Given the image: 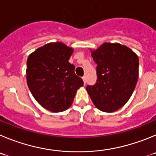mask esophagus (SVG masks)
I'll list each match as a JSON object with an SVG mask.
<instances>
[{
	"label": "esophagus",
	"mask_w": 156,
	"mask_h": 156,
	"mask_svg": "<svg viewBox=\"0 0 156 156\" xmlns=\"http://www.w3.org/2000/svg\"><path fill=\"white\" fill-rule=\"evenodd\" d=\"M82 79H83V81H84V84H85V85H86V82H87L86 77H85V76H83V77H82Z\"/></svg>",
	"instance_id": "esophagus-1"
}]
</instances>
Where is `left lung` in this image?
Instances as JSON below:
<instances>
[{"label": "left lung", "instance_id": "obj_1", "mask_svg": "<svg viewBox=\"0 0 156 156\" xmlns=\"http://www.w3.org/2000/svg\"><path fill=\"white\" fill-rule=\"evenodd\" d=\"M97 64V82L86 90L93 104L101 111L113 112L125 105L139 78V58L129 48L119 43H104L91 51Z\"/></svg>", "mask_w": 156, "mask_h": 156}]
</instances>
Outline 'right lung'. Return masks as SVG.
<instances>
[{
  "label": "right lung",
  "mask_w": 156,
  "mask_h": 156,
  "mask_svg": "<svg viewBox=\"0 0 156 156\" xmlns=\"http://www.w3.org/2000/svg\"><path fill=\"white\" fill-rule=\"evenodd\" d=\"M73 48L62 42L39 48L27 60V83L36 101L52 112L65 111L84 82L68 62Z\"/></svg>",
  "instance_id": "obj_1"
}]
</instances>
